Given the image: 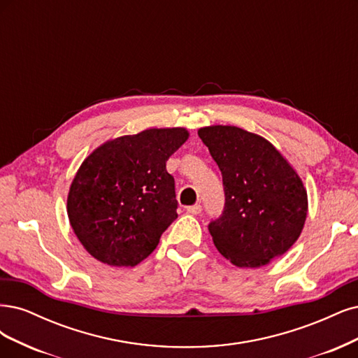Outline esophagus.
<instances>
[{
	"instance_id": "obj_1",
	"label": "esophagus",
	"mask_w": 358,
	"mask_h": 358,
	"mask_svg": "<svg viewBox=\"0 0 358 358\" xmlns=\"http://www.w3.org/2000/svg\"><path fill=\"white\" fill-rule=\"evenodd\" d=\"M202 211V206L201 205H193V206H187V213L193 214V215H198Z\"/></svg>"
}]
</instances>
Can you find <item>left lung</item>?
<instances>
[{"label": "left lung", "mask_w": 358, "mask_h": 358, "mask_svg": "<svg viewBox=\"0 0 358 358\" xmlns=\"http://www.w3.org/2000/svg\"><path fill=\"white\" fill-rule=\"evenodd\" d=\"M198 135L223 176L224 211L210 224L215 248L238 268H260L282 256L308 215L297 171L266 138L238 126H205Z\"/></svg>", "instance_id": "1"}]
</instances>
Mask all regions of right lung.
<instances>
[{
  "label": "right lung",
  "mask_w": 358,
  "mask_h": 358,
  "mask_svg": "<svg viewBox=\"0 0 358 358\" xmlns=\"http://www.w3.org/2000/svg\"><path fill=\"white\" fill-rule=\"evenodd\" d=\"M186 128H150L96 147L80 165L66 196L80 244L108 266H135L177 218L166 160L187 141Z\"/></svg>",
  "instance_id": "obj_1"
}]
</instances>
